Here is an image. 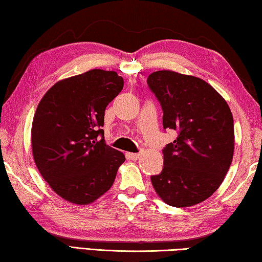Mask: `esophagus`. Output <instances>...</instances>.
Segmentation results:
<instances>
[{"label":"esophagus","instance_id":"1","mask_svg":"<svg viewBox=\"0 0 262 262\" xmlns=\"http://www.w3.org/2000/svg\"><path fill=\"white\" fill-rule=\"evenodd\" d=\"M127 158L132 160V161H136V160H138L140 158V154L139 153H128Z\"/></svg>","mask_w":262,"mask_h":262}]
</instances>
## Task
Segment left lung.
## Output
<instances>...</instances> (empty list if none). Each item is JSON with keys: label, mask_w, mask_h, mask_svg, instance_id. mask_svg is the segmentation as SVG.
I'll use <instances>...</instances> for the list:
<instances>
[{"label": "left lung", "mask_w": 262, "mask_h": 262, "mask_svg": "<svg viewBox=\"0 0 262 262\" xmlns=\"http://www.w3.org/2000/svg\"><path fill=\"white\" fill-rule=\"evenodd\" d=\"M147 84L163 110V127L178 132L163 149L161 173L150 177L164 203L191 207L208 199L226 177L235 149L227 101L201 78L161 70Z\"/></svg>", "instance_id": "obj_1"}]
</instances>
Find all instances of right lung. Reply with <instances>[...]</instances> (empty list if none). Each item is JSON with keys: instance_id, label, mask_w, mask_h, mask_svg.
Listing matches in <instances>:
<instances>
[{"instance_id": "1", "label": "right lung", "mask_w": 262, "mask_h": 262, "mask_svg": "<svg viewBox=\"0 0 262 262\" xmlns=\"http://www.w3.org/2000/svg\"><path fill=\"white\" fill-rule=\"evenodd\" d=\"M116 71L93 69L57 81L36 107L32 154L55 193L90 205L113 186L122 152L104 144V110L123 90Z\"/></svg>"}]
</instances>
